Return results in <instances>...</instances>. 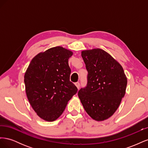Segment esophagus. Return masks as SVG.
<instances>
[{
    "mask_svg": "<svg viewBox=\"0 0 148 148\" xmlns=\"http://www.w3.org/2000/svg\"><path fill=\"white\" fill-rule=\"evenodd\" d=\"M75 85H76V86L77 87V88H78V89H79V87H80V83H79V82L75 83Z\"/></svg>",
    "mask_w": 148,
    "mask_h": 148,
    "instance_id": "34e87169",
    "label": "esophagus"
}]
</instances>
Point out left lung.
I'll return each instance as SVG.
<instances>
[{
  "mask_svg": "<svg viewBox=\"0 0 148 148\" xmlns=\"http://www.w3.org/2000/svg\"><path fill=\"white\" fill-rule=\"evenodd\" d=\"M82 56L88 71L87 84L79 89L78 97L92 119L106 120L125 96L127 77L119 62L101 49L83 51Z\"/></svg>",
  "mask_w": 148,
  "mask_h": 148,
  "instance_id": "1",
  "label": "left lung"
}]
</instances>
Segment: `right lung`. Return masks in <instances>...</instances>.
Wrapping results in <instances>:
<instances>
[{
	"label": "right lung",
	"mask_w": 148,
	"mask_h": 148,
	"mask_svg": "<svg viewBox=\"0 0 148 148\" xmlns=\"http://www.w3.org/2000/svg\"><path fill=\"white\" fill-rule=\"evenodd\" d=\"M73 52L57 46L36 56L24 77L26 96L39 117L52 122L63 113L78 91L70 81L69 58Z\"/></svg>",
	"instance_id": "1"
}]
</instances>
